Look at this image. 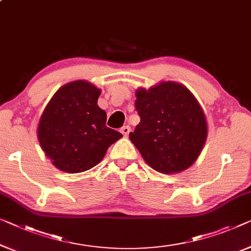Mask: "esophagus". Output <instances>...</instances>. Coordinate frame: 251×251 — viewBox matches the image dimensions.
Here are the masks:
<instances>
[{
	"instance_id": "obj_1",
	"label": "esophagus",
	"mask_w": 251,
	"mask_h": 251,
	"mask_svg": "<svg viewBox=\"0 0 251 251\" xmlns=\"http://www.w3.org/2000/svg\"><path fill=\"white\" fill-rule=\"evenodd\" d=\"M121 132L123 133V135L124 136H127L129 134V132H130V127L128 126V125H126V126H123L122 128H121Z\"/></svg>"
}]
</instances>
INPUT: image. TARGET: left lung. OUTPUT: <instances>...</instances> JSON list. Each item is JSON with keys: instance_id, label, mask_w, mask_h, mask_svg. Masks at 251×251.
Returning a JSON list of instances; mask_svg holds the SVG:
<instances>
[{"instance_id": "8db88e82", "label": "left lung", "mask_w": 251, "mask_h": 251, "mask_svg": "<svg viewBox=\"0 0 251 251\" xmlns=\"http://www.w3.org/2000/svg\"><path fill=\"white\" fill-rule=\"evenodd\" d=\"M140 123L129 140L150 167L164 174L186 170L196 161L207 136L206 119L184 85L161 82L136 91Z\"/></svg>"}]
</instances>
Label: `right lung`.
Masks as SVG:
<instances>
[{
    "label": "right lung",
    "mask_w": 251,
    "mask_h": 251,
    "mask_svg": "<svg viewBox=\"0 0 251 251\" xmlns=\"http://www.w3.org/2000/svg\"><path fill=\"white\" fill-rule=\"evenodd\" d=\"M100 92L87 81H74L63 85L45 108L38 140L59 170L76 174L91 169L123 136L106 126V111L97 103Z\"/></svg>",
    "instance_id": "add662e5"
}]
</instances>
